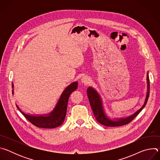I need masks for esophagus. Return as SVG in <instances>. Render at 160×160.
Returning <instances> with one entry per match:
<instances>
[{
    "mask_svg": "<svg viewBox=\"0 0 160 160\" xmlns=\"http://www.w3.org/2000/svg\"><path fill=\"white\" fill-rule=\"evenodd\" d=\"M81 82H82L83 83L88 84V83L90 82V78L89 77H88V76H84V77H83L82 78Z\"/></svg>",
    "mask_w": 160,
    "mask_h": 160,
    "instance_id": "esophagus-1",
    "label": "esophagus"
}]
</instances>
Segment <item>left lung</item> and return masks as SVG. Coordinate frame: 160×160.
Instances as JSON below:
<instances>
[{"mask_svg":"<svg viewBox=\"0 0 160 160\" xmlns=\"http://www.w3.org/2000/svg\"><path fill=\"white\" fill-rule=\"evenodd\" d=\"M147 83H148V92L146 95V98L144 102V105L142 107L139 109L138 111L135 112L133 115H131L130 117L125 118H119L117 120H111L109 117L106 116L104 112L103 106H102V102L101 98L97 91L94 89L92 87H88L87 88V96L88 98L89 102L90 104L91 108L93 111L94 115L96 117V120L100 123L101 124L106 126V127H120L122 125H125L126 124L129 123L131 122L135 117L138 115V114L142 110V109L145 107L149 95V79L148 73L147 75Z\"/></svg>","mask_w":160,"mask_h":160,"instance_id":"8db88e82","label":"left lung"}]
</instances>
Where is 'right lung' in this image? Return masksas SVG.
Listing matches in <instances>:
<instances>
[{"mask_svg": "<svg viewBox=\"0 0 160 160\" xmlns=\"http://www.w3.org/2000/svg\"><path fill=\"white\" fill-rule=\"evenodd\" d=\"M78 82H75L68 85L61 94L54 110L46 115L32 116L22 112L16 104L17 108L24 115V117L33 125L43 128H54L59 127L64 121L67 111L68 99L71 94L77 90ZM13 88V83L12 85ZM13 94V90H12Z\"/></svg>", "mask_w": 160, "mask_h": 160, "instance_id": "obj_1", "label": "right lung"}]
</instances>
